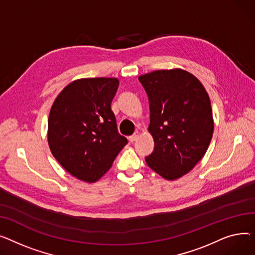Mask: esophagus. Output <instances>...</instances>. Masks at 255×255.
<instances>
[{
	"mask_svg": "<svg viewBox=\"0 0 255 255\" xmlns=\"http://www.w3.org/2000/svg\"><path fill=\"white\" fill-rule=\"evenodd\" d=\"M139 131H134L132 134H131V136H129V141L130 142H134V141H136L138 138H139Z\"/></svg>",
	"mask_w": 255,
	"mask_h": 255,
	"instance_id": "1",
	"label": "esophagus"
}]
</instances>
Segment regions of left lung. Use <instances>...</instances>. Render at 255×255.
I'll return each instance as SVG.
<instances>
[{"instance_id":"obj_1","label":"left lung","mask_w":255,"mask_h":255,"mask_svg":"<svg viewBox=\"0 0 255 255\" xmlns=\"http://www.w3.org/2000/svg\"><path fill=\"white\" fill-rule=\"evenodd\" d=\"M149 100L148 130L154 149L148 167L167 180L190 172L205 155L214 129L211 102L203 84L181 70H159L139 77Z\"/></svg>"}]
</instances>
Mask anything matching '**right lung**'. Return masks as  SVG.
Listing matches in <instances>:
<instances>
[{"label": "right lung", "mask_w": 255, "mask_h": 255, "mask_svg": "<svg viewBox=\"0 0 255 255\" xmlns=\"http://www.w3.org/2000/svg\"><path fill=\"white\" fill-rule=\"evenodd\" d=\"M116 78H84L67 85L55 99L48 118L51 153L72 176L96 182L128 144L117 130L111 102Z\"/></svg>", "instance_id": "1"}]
</instances>
